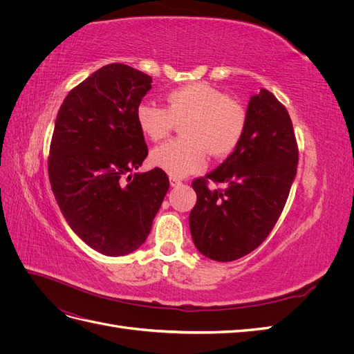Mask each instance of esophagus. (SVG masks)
Returning a JSON list of instances; mask_svg holds the SVG:
<instances>
[{"label": "esophagus", "instance_id": "34e87169", "mask_svg": "<svg viewBox=\"0 0 354 354\" xmlns=\"http://www.w3.org/2000/svg\"><path fill=\"white\" fill-rule=\"evenodd\" d=\"M169 183H171V186H173V187L180 186V185H181V178L174 177V176H171V177H169Z\"/></svg>", "mask_w": 354, "mask_h": 354}]
</instances>
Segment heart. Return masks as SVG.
<instances>
[{"label": "heart", "mask_w": 354, "mask_h": 354, "mask_svg": "<svg viewBox=\"0 0 354 354\" xmlns=\"http://www.w3.org/2000/svg\"><path fill=\"white\" fill-rule=\"evenodd\" d=\"M167 108L143 100L136 109L140 130L159 142L181 125L185 137L155 147L152 164L174 177H183L205 165L207 152L226 156L236 149L246 130L245 106L227 93L205 82H192L165 94Z\"/></svg>", "instance_id": "heart-1"}]
</instances>
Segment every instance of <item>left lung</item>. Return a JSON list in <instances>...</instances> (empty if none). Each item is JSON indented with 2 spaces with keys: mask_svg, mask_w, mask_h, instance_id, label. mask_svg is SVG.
<instances>
[{
  "mask_svg": "<svg viewBox=\"0 0 354 354\" xmlns=\"http://www.w3.org/2000/svg\"><path fill=\"white\" fill-rule=\"evenodd\" d=\"M239 146L205 177L194 180L196 205L189 216L201 254L233 261L269 236L297 174L298 145L285 106L269 90L254 94ZM223 184L209 188V181Z\"/></svg>",
  "mask_w": 354,
  "mask_h": 354,
  "instance_id": "obj_1",
  "label": "left lung"
}]
</instances>
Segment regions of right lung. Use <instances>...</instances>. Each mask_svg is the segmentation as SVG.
Returning a JSON list of instances; mask_svg holds the SVG:
<instances>
[{"label": "right lung", "mask_w": 354, "mask_h": 354, "mask_svg": "<svg viewBox=\"0 0 354 354\" xmlns=\"http://www.w3.org/2000/svg\"><path fill=\"white\" fill-rule=\"evenodd\" d=\"M151 82L131 66L106 65L69 91L53 131L48 177L63 217L109 257L145 243L169 189L160 168L131 174L147 156L136 109Z\"/></svg>", "instance_id": "obj_1"}]
</instances>
